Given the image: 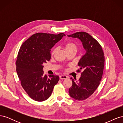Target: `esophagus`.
Instances as JSON below:
<instances>
[{
  "label": "esophagus",
  "mask_w": 123,
  "mask_h": 123,
  "mask_svg": "<svg viewBox=\"0 0 123 123\" xmlns=\"http://www.w3.org/2000/svg\"><path fill=\"white\" fill-rule=\"evenodd\" d=\"M59 79L61 80L62 79H68V76H66V75H61L59 76Z\"/></svg>",
  "instance_id": "34e87169"
}]
</instances>
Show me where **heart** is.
Wrapping results in <instances>:
<instances>
[{"instance_id":"b5f03b06","label":"heart","mask_w":123,"mask_h":123,"mask_svg":"<svg viewBox=\"0 0 123 123\" xmlns=\"http://www.w3.org/2000/svg\"><path fill=\"white\" fill-rule=\"evenodd\" d=\"M76 49V44L74 43L69 42H68L66 43L65 46V49L66 51L69 50L70 49ZM52 53L53 54L54 51H53Z\"/></svg>"}]
</instances>
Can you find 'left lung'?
<instances>
[{
  "mask_svg": "<svg viewBox=\"0 0 123 123\" xmlns=\"http://www.w3.org/2000/svg\"><path fill=\"white\" fill-rule=\"evenodd\" d=\"M68 36L79 39L86 51L78 62L80 67L78 72L81 69H83V72L79 81L71 78L72 85L69 90L71 97L83 100L93 93L99 85L105 62L104 54L98 41L86 32H76Z\"/></svg>",
  "mask_w": 123,
  "mask_h": 123,
  "instance_id": "obj_1",
  "label": "left lung"
}]
</instances>
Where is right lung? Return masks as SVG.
Here are the masks:
<instances>
[{"label":"right lung","instance_id":"right-lung-1","mask_svg":"<svg viewBox=\"0 0 123 123\" xmlns=\"http://www.w3.org/2000/svg\"><path fill=\"white\" fill-rule=\"evenodd\" d=\"M64 33L52 34L37 33L22 44L16 62V72L21 85L33 99L43 102L51 96L59 80L57 75H44L43 64L51 59V49Z\"/></svg>","mask_w":123,"mask_h":123}]
</instances>
